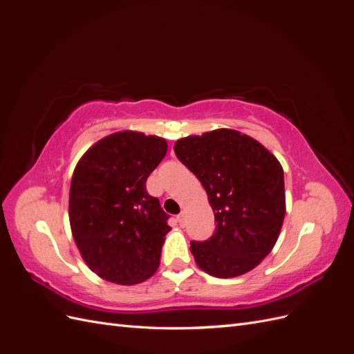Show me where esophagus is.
Returning a JSON list of instances; mask_svg holds the SVG:
<instances>
[{"label":"esophagus","instance_id":"34e87169","mask_svg":"<svg viewBox=\"0 0 354 354\" xmlns=\"http://www.w3.org/2000/svg\"><path fill=\"white\" fill-rule=\"evenodd\" d=\"M177 220H178V223H180V226H185V221H186V214H185V211H181V212L178 214Z\"/></svg>","mask_w":354,"mask_h":354}]
</instances>
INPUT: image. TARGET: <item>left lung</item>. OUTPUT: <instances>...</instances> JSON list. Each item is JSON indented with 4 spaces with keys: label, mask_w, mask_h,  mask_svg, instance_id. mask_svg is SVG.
<instances>
[{
    "label": "left lung",
    "mask_w": 354,
    "mask_h": 354,
    "mask_svg": "<svg viewBox=\"0 0 354 354\" xmlns=\"http://www.w3.org/2000/svg\"><path fill=\"white\" fill-rule=\"evenodd\" d=\"M174 152L207 190L216 218L209 239L190 242L196 264L221 279L252 270L272 251L285 217L279 160L227 128L180 138Z\"/></svg>",
    "instance_id": "obj_1"
}]
</instances>
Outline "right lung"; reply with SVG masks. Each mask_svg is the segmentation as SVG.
<instances>
[{
  "mask_svg": "<svg viewBox=\"0 0 354 354\" xmlns=\"http://www.w3.org/2000/svg\"><path fill=\"white\" fill-rule=\"evenodd\" d=\"M167 153L155 136L121 131L91 146L73 171L69 221L90 269L118 285L151 277L159 266L169 216L146 180Z\"/></svg>",
  "mask_w": 354,
  "mask_h": 354,
  "instance_id": "right-lung-1",
  "label": "right lung"
}]
</instances>
